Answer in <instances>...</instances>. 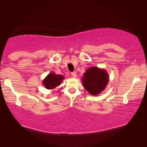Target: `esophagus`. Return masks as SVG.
I'll use <instances>...</instances> for the list:
<instances>
[{
    "label": "esophagus",
    "instance_id": "1",
    "mask_svg": "<svg viewBox=\"0 0 147 147\" xmlns=\"http://www.w3.org/2000/svg\"><path fill=\"white\" fill-rule=\"evenodd\" d=\"M71 75L73 76L74 78H76V76H77V74H76V71H73L71 73Z\"/></svg>",
    "mask_w": 147,
    "mask_h": 147
}]
</instances>
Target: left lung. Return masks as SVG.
I'll return each instance as SVG.
<instances>
[{"label":"left lung","instance_id":"8db88e82","mask_svg":"<svg viewBox=\"0 0 147 147\" xmlns=\"http://www.w3.org/2000/svg\"><path fill=\"white\" fill-rule=\"evenodd\" d=\"M85 89L92 96L101 93L107 86L109 76L104 69L91 67L86 70L82 78Z\"/></svg>","mask_w":147,"mask_h":147}]
</instances>
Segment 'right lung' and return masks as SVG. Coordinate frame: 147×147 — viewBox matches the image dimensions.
I'll return each mask as SVG.
<instances>
[{
	"label": "right lung",
	"instance_id": "add662e5",
	"mask_svg": "<svg viewBox=\"0 0 147 147\" xmlns=\"http://www.w3.org/2000/svg\"><path fill=\"white\" fill-rule=\"evenodd\" d=\"M64 77L62 75H57L55 73H49L43 81V84L45 88L52 90L61 84Z\"/></svg>",
	"mask_w": 147,
	"mask_h": 147
}]
</instances>
